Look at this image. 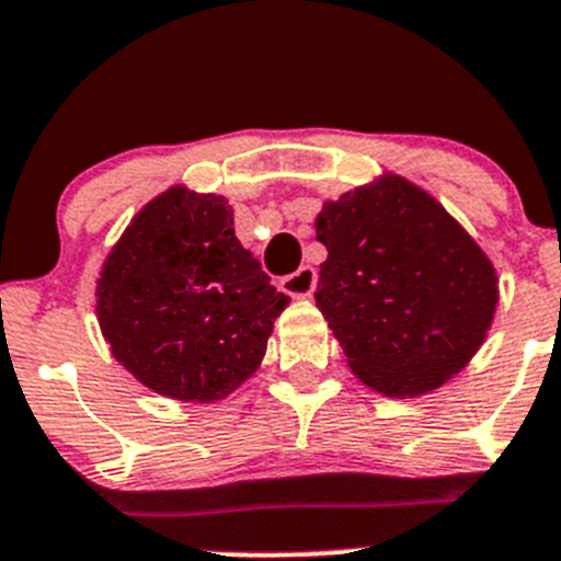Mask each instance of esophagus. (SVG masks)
Returning a JSON list of instances; mask_svg holds the SVG:
<instances>
[{
    "instance_id": "34e87169",
    "label": "esophagus",
    "mask_w": 561,
    "mask_h": 561,
    "mask_svg": "<svg viewBox=\"0 0 561 561\" xmlns=\"http://www.w3.org/2000/svg\"><path fill=\"white\" fill-rule=\"evenodd\" d=\"M317 287V274L312 265H301L298 271H293L290 276L282 279V290L293 298H309Z\"/></svg>"
}]
</instances>
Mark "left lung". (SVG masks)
<instances>
[{
    "instance_id": "obj_1",
    "label": "left lung",
    "mask_w": 561,
    "mask_h": 561,
    "mask_svg": "<svg viewBox=\"0 0 561 561\" xmlns=\"http://www.w3.org/2000/svg\"><path fill=\"white\" fill-rule=\"evenodd\" d=\"M314 230L328 249L317 309L364 386L415 399L472 360L500 285L489 254L443 203L404 175L382 173L322 203Z\"/></svg>"
}]
</instances>
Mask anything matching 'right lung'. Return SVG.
Listing matches in <instances>:
<instances>
[{
    "instance_id": "1",
    "label": "right lung",
    "mask_w": 561,
    "mask_h": 561,
    "mask_svg": "<svg viewBox=\"0 0 561 561\" xmlns=\"http://www.w3.org/2000/svg\"><path fill=\"white\" fill-rule=\"evenodd\" d=\"M98 320L129 375L175 401L211 404L257 371L290 304L233 230L222 195L175 184L107 252Z\"/></svg>"
}]
</instances>
